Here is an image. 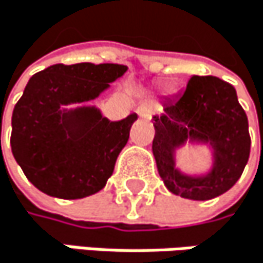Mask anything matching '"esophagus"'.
I'll return each mask as SVG.
<instances>
[{
	"mask_svg": "<svg viewBox=\"0 0 263 263\" xmlns=\"http://www.w3.org/2000/svg\"><path fill=\"white\" fill-rule=\"evenodd\" d=\"M137 112H139L140 118H149V114H151V110H149L148 106H140Z\"/></svg>",
	"mask_w": 263,
	"mask_h": 263,
	"instance_id": "34e87169",
	"label": "esophagus"
}]
</instances>
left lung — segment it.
I'll return each mask as SVG.
<instances>
[{"label":"left lung","mask_w":263,"mask_h":263,"mask_svg":"<svg viewBox=\"0 0 263 263\" xmlns=\"http://www.w3.org/2000/svg\"><path fill=\"white\" fill-rule=\"evenodd\" d=\"M162 106L163 112L153 117V154L165 187L195 201L228 192L245 170L251 148L235 88L215 76H192L181 95ZM187 143L211 149L213 165L205 174L189 175L176 166V153Z\"/></svg>","instance_id":"1"}]
</instances>
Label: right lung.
<instances>
[{"label":"right lung","mask_w":263,"mask_h":263,"mask_svg":"<svg viewBox=\"0 0 263 263\" xmlns=\"http://www.w3.org/2000/svg\"><path fill=\"white\" fill-rule=\"evenodd\" d=\"M126 71L120 64H55L29 79L13 107L10 146L40 192L79 199L104 189L137 114L110 121L95 106H67L97 100Z\"/></svg>","instance_id":"obj_1"}]
</instances>
